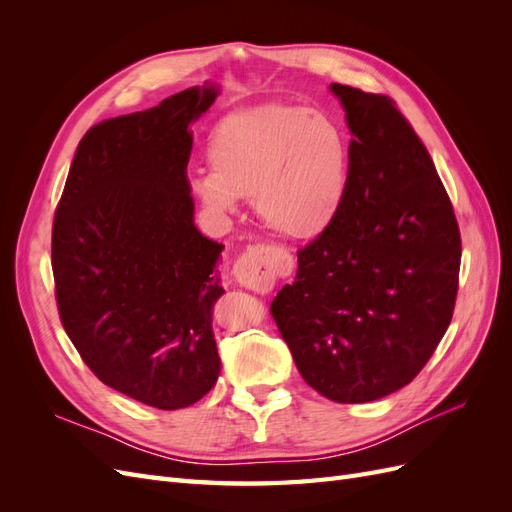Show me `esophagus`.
I'll list each match as a JSON object with an SVG mask.
<instances>
[{
	"label": "esophagus",
	"mask_w": 512,
	"mask_h": 512,
	"mask_svg": "<svg viewBox=\"0 0 512 512\" xmlns=\"http://www.w3.org/2000/svg\"><path fill=\"white\" fill-rule=\"evenodd\" d=\"M277 258L275 252L262 245H250L239 256L235 265V277L243 288H250L254 292L267 294L273 290L277 282Z\"/></svg>",
	"instance_id": "esophagus-1"
}]
</instances>
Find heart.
<instances>
[{
	"mask_svg": "<svg viewBox=\"0 0 512 512\" xmlns=\"http://www.w3.org/2000/svg\"><path fill=\"white\" fill-rule=\"evenodd\" d=\"M213 175L192 192L215 213L254 200L260 222L288 239L327 230L348 190V145L337 123L301 104H258L218 121L207 145Z\"/></svg>",
	"mask_w": 512,
	"mask_h": 512,
	"instance_id": "obj_1",
	"label": "heart"
}]
</instances>
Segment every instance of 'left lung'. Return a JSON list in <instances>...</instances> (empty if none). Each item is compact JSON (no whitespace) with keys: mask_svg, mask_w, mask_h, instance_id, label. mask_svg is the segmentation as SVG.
Returning <instances> with one entry per match:
<instances>
[{"mask_svg":"<svg viewBox=\"0 0 512 512\" xmlns=\"http://www.w3.org/2000/svg\"><path fill=\"white\" fill-rule=\"evenodd\" d=\"M352 132L344 205L271 303L303 380L337 404L410 384L453 318L461 237L429 151L389 96L331 85Z\"/></svg>","mask_w":512,"mask_h":512,"instance_id":"1","label":"left lung"}]
</instances>
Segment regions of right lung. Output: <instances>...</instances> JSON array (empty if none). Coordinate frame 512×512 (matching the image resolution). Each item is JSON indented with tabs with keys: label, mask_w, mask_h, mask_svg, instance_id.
I'll use <instances>...</instances> for the list:
<instances>
[{
	"label": "right lung",
	"mask_w": 512,
	"mask_h": 512,
	"mask_svg": "<svg viewBox=\"0 0 512 512\" xmlns=\"http://www.w3.org/2000/svg\"><path fill=\"white\" fill-rule=\"evenodd\" d=\"M215 98L205 83L89 128L53 220L55 299L74 348L100 382L160 410L196 404L220 376L222 245L194 226L188 181L190 123Z\"/></svg>",
	"instance_id": "1"
}]
</instances>
